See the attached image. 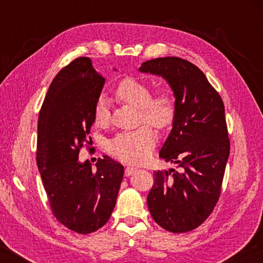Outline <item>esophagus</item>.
Segmentation results:
<instances>
[{"label":"esophagus","instance_id":"obj_1","mask_svg":"<svg viewBox=\"0 0 263 263\" xmlns=\"http://www.w3.org/2000/svg\"><path fill=\"white\" fill-rule=\"evenodd\" d=\"M136 171H137L136 167L127 166V167H125V171H124V174H125V176H130V175H132L133 173H135Z\"/></svg>","mask_w":263,"mask_h":263}]
</instances>
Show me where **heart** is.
<instances>
[{
    "label": "heart",
    "instance_id": "1",
    "mask_svg": "<svg viewBox=\"0 0 263 263\" xmlns=\"http://www.w3.org/2000/svg\"><path fill=\"white\" fill-rule=\"evenodd\" d=\"M115 95L118 100L139 109V123H146L158 130L168 127L176 114L174 96L168 91H160L152 96V89L139 80L124 79L116 88ZM110 108L103 97L96 101L94 118L97 125L104 126L110 122ZM157 135L147 125L135 131L121 132L109 140L108 152L114 158L128 163H139L147 160L157 145Z\"/></svg>",
    "mask_w": 263,
    "mask_h": 263
}]
</instances>
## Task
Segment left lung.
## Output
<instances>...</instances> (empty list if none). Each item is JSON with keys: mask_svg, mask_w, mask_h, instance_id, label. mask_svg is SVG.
I'll use <instances>...</instances> for the list:
<instances>
[{"mask_svg": "<svg viewBox=\"0 0 263 263\" xmlns=\"http://www.w3.org/2000/svg\"><path fill=\"white\" fill-rule=\"evenodd\" d=\"M140 72L161 75L175 95L173 128L160 157L180 171L154 172L147 205L157 224L173 233L197 229L220 197L230 138L220 95L197 66L177 57L144 62Z\"/></svg>", "mask_w": 263, "mask_h": 263, "instance_id": "obj_1", "label": "left lung"}]
</instances>
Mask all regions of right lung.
Wrapping results in <instances>:
<instances>
[{
	"label": "right lung",
	"instance_id": "right-lung-1",
	"mask_svg": "<svg viewBox=\"0 0 263 263\" xmlns=\"http://www.w3.org/2000/svg\"><path fill=\"white\" fill-rule=\"evenodd\" d=\"M104 82L89 58H77L53 79L39 111L37 164L51 211L80 234L106 224L124 174L122 164L109 157L97 160L96 169L88 160L79 162Z\"/></svg>",
	"mask_w": 263,
	"mask_h": 263
}]
</instances>
